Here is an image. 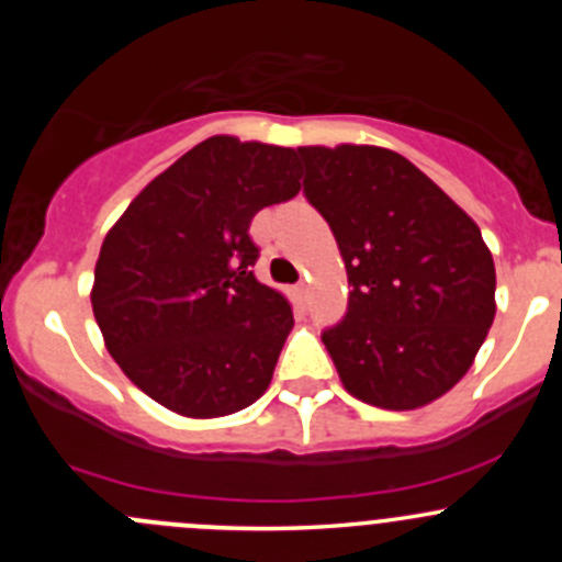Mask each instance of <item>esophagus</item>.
I'll list each match as a JSON object with an SVG mask.
<instances>
[{
	"mask_svg": "<svg viewBox=\"0 0 562 562\" xmlns=\"http://www.w3.org/2000/svg\"><path fill=\"white\" fill-rule=\"evenodd\" d=\"M293 296H296V302H304V299H307V282H299V285H293Z\"/></svg>",
	"mask_w": 562,
	"mask_h": 562,
	"instance_id": "esophagus-1",
	"label": "esophagus"
}]
</instances>
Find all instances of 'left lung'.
<instances>
[{
	"label": "left lung",
	"instance_id": "8db88e82",
	"mask_svg": "<svg viewBox=\"0 0 562 562\" xmlns=\"http://www.w3.org/2000/svg\"><path fill=\"white\" fill-rule=\"evenodd\" d=\"M310 203L331 225L348 315L323 334L348 394L383 411L440 400L495 321L481 231L411 160L383 146H299Z\"/></svg>",
	"mask_w": 562,
	"mask_h": 562
}]
</instances>
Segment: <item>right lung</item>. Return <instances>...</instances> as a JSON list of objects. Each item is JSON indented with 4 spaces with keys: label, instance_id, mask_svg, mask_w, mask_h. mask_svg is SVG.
<instances>
[{
    "label": "right lung",
    "instance_id": "right-lung-1",
    "mask_svg": "<svg viewBox=\"0 0 562 562\" xmlns=\"http://www.w3.org/2000/svg\"><path fill=\"white\" fill-rule=\"evenodd\" d=\"M299 151L212 135L149 181L111 225L92 310L108 353L187 418L252 405L293 328L285 293L255 280L249 223L302 190Z\"/></svg>",
    "mask_w": 562,
    "mask_h": 562
}]
</instances>
